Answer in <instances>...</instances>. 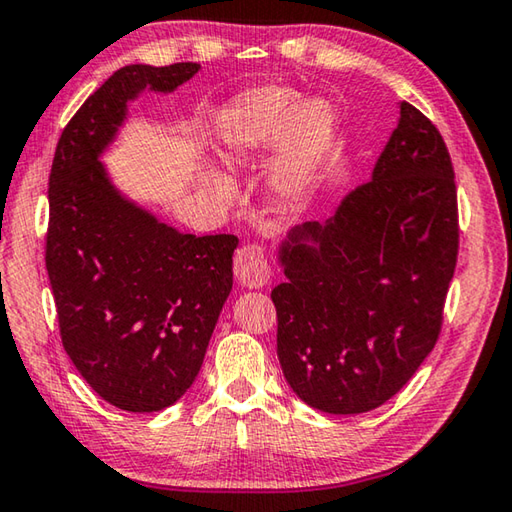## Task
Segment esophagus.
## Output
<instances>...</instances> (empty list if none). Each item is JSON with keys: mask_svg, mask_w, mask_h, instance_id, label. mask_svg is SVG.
<instances>
[{"mask_svg": "<svg viewBox=\"0 0 512 512\" xmlns=\"http://www.w3.org/2000/svg\"><path fill=\"white\" fill-rule=\"evenodd\" d=\"M270 265H267L265 251L258 245H245L233 256V274L236 281L245 288H261L270 281Z\"/></svg>", "mask_w": 512, "mask_h": 512, "instance_id": "1", "label": "esophagus"}]
</instances>
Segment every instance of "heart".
I'll list each match as a JSON object with an SVG mask.
<instances>
[{
    "mask_svg": "<svg viewBox=\"0 0 512 512\" xmlns=\"http://www.w3.org/2000/svg\"><path fill=\"white\" fill-rule=\"evenodd\" d=\"M339 137V119L324 101H303L281 87L249 92L220 123L222 155L233 164L281 146L270 173V193L285 209L306 206L324 179ZM218 195L229 193L222 175H211Z\"/></svg>",
    "mask_w": 512,
    "mask_h": 512,
    "instance_id": "b5f03b06",
    "label": "heart"
}]
</instances>
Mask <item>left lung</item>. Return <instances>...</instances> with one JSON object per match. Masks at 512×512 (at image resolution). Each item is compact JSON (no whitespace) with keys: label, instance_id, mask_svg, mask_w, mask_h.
Returning <instances> with one entry per match:
<instances>
[{"label":"left lung","instance_id":"8db88e82","mask_svg":"<svg viewBox=\"0 0 512 512\" xmlns=\"http://www.w3.org/2000/svg\"><path fill=\"white\" fill-rule=\"evenodd\" d=\"M459 256L454 166L436 125L400 103L373 168L326 224L292 229L272 290L285 380L326 414H364L432 353Z\"/></svg>","mask_w":512,"mask_h":512}]
</instances>
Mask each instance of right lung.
<instances>
[{"label": "right lung", "mask_w": 512, "mask_h": 512, "mask_svg": "<svg viewBox=\"0 0 512 512\" xmlns=\"http://www.w3.org/2000/svg\"><path fill=\"white\" fill-rule=\"evenodd\" d=\"M197 62L128 65L62 130L49 175L47 263L62 346L105 402L134 414L195 382L227 301L238 238L179 233L114 191L98 155L141 89L173 92Z\"/></svg>", "instance_id": "right-lung-1"}]
</instances>
